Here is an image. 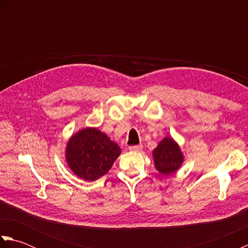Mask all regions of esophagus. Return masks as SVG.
<instances>
[{
	"mask_svg": "<svg viewBox=\"0 0 248 248\" xmlns=\"http://www.w3.org/2000/svg\"><path fill=\"white\" fill-rule=\"evenodd\" d=\"M141 149H143V146H141V145H135V146H130L129 147L130 151H140Z\"/></svg>",
	"mask_w": 248,
	"mask_h": 248,
	"instance_id": "obj_1",
	"label": "esophagus"
}]
</instances>
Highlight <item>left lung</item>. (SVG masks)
Returning <instances> with one entry per match:
<instances>
[{
	"instance_id": "left-lung-1",
	"label": "left lung",
	"mask_w": 248,
	"mask_h": 248,
	"mask_svg": "<svg viewBox=\"0 0 248 248\" xmlns=\"http://www.w3.org/2000/svg\"><path fill=\"white\" fill-rule=\"evenodd\" d=\"M155 166L162 175H170L180 168L183 163L182 152L178 144L171 138L161 140L156 148L152 151Z\"/></svg>"
}]
</instances>
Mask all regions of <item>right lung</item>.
I'll use <instances>...</instances> for the list:
<instances>
[{
	"label": "right lung",
	"instance_id": "1",
	"mask_svg": "<svg viewBox=\"0 0 248 248\" xmlns=\"http://www.w3.org/2000/svg\"><path fill=\"white\" fill-rule=\"evenodd\" d=\"M120 152V147L107 134L96 128H86L67 143L66 161L78 178L93 181L110 170Z\"/></svg>",
	"mask_w": 248,
	"mask_h": 248
}]
</instances>
